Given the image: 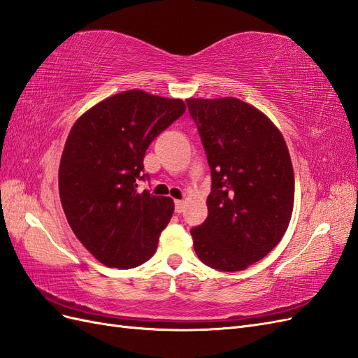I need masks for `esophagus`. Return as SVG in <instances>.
<instances>
[{
	"mask_svg": "<svg viewBox=\"0 0 358 358\" xmlns=\"http://www.w3.org/2000/svg\"><path fill=\"white\" fill-rule=\"evenodd\" d=\"M173 202H176V213H181L182 210H185V206H186V202H185V201L176 199Z\"/></svg>",
	"mask_w": 358,
	"mask_h": 358,
	"instance_id": "obj_1",
	"label": "esophagus"
}]
</instances>
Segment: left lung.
I'll return each mask as SVG.
<instances>
[{
	"label": "left lung",
	"mask_w": 358,
	"mask_h": 358,
	"mask_svg": "<svg viewBox=\"0 0 358 358\" xmlns=\"http://www.w3.org/2000/svg\"><path fill=\"white\" fill-rule=\"evenodd\" d=\"M211 169L208 216L190 231L198 258L246 270L278 246L294 208V169L280 130L236 97L187 99Z\"/></svg>",
	"instance_id": "8db88e82"
}]
</instances>
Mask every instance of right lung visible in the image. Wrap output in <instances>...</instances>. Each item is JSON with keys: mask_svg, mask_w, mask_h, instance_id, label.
<instances>
[{"mask_svg": "<svg viewBox=\"0 0 358 358\" xmlns=\"http://www.w3.org/2000/svg\"><path fill=\"white\" fill-rule=\"evenodd\" d=\"M186 110L181 99L127 90L80 115L58 171L59 199L78 240L108 267L134 268L157 249L173 201L139 190L152 139Z\"/></svg>", "mask_w": 358, "mask_h": 358, "instance_id": "right-lung-1", "label": "right lung"}]
</instances>
